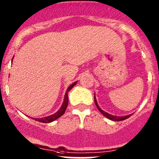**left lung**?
<instances>
[{"mask_svg": "<svg viewBox=\"0 0 159 159\" xmlns=\"http://www.w3.org/2000/svg\"><path fill=\"white\" fill-rule=\"evenodd\" d=\"M94 102H95L96 106H97V109H99V111H100V112L102 113L104 116L106 117L107 118H109V119L111 120V121H123V120L127 119V118H128L129 117H130L132 116V114H130V115H128V116H113V115H111V114H109V113L106 112V111H105L102 110V109H100V107L99 106L98 103H97V99H96L95 94H94Z\"/></svg>", "mask_w": 159, "mask_h": 159, "instance_id": "8db88e82", "label": "left lung"}]
</instances>
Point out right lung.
Returning <instances> with one entry per match:
<instances>
[{
    "instance_id": "obj_1",
    "label": "right lung",
    "mask_w": 159,
    "mask_h": 159,
    "mask_svg": "<svg viewBox=\"0 0 159 159\" xmlns=\"http://www.w3.org/2000/svg\"><path fill=\"white\" fill-rule=\"evenodd\" d=\"M12 62H13V59H12ZM77 82H78V81H75V82H74L73 84H71L70 86L68 88L67 90H66V92L65 97H64L63 102H62V106H61V107H60V109H59V110L57 111V112L54 113V114H53V115H50V116H49L44 117V118H34V119L35 120V121L42 122V123H50V122H52V121H55V120L58 119L60 117L62 116V115L64 114V112L66 111V108H67V106H68V103H69V97H68V93H69V90H70L73 87H74L75 85L76 84Z\"/></svg>"
}]
</instances>
